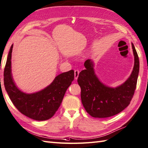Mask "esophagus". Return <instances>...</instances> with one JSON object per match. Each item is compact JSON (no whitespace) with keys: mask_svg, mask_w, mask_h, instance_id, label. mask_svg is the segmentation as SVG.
<instances>
[{"mask_svg":"<svg viewBox=\"0 0 148 148\" xmlns=\"http://www.w3.org/2000/svg\"><path fill=\"white\" fill-rule=\"evenodd\" d=\"M79 70H75L74 71V77L75 79H77L79 77Z\"/></svg>","mask_w":148,"mask_h":148,"instance_id":"34e87169","label":"esophagus"}]
</instances>
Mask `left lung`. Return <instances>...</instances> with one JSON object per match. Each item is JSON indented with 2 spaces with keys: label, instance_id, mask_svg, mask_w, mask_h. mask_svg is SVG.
<instances>
[{
  "label": "left lung",
  "instance_id": "8db88e82",
  "mask_svg": "<svg viewBox=\"0 0 148 148\" xmlns=\"http://www.w3.org/2000/svg\"><path fill=\"white\" fill-rule=\"evenodd\" d=\"M134 65L131 74L123 84L112 88L101 82L94 70L91 59L84 62L85 69L79 74L77 82L81 89V98L86 111L92 117L106 118L123 110L134 94L139 71L138 55L132 43Z\"/></svg>",
  "mask_w": 148,
  "mask_h": 148
}]
</instances>
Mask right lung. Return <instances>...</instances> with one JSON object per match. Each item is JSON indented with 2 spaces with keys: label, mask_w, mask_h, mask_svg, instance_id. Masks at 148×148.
Here are the masks:
<instances>
[{
  "label": "right lung",
  "mask_w": 148,
  "mask_h": 148,
  "mask_svg": "<svg viewBox=\"0 0 148 148\" xmlns=\"http://www.w3.org/2000/svg\"><path fill=\"white\" fill-rule=\"evenodd\" d=\"M13 45L7 58L4 72L5 89L16 108L36 121H47L54 115L62 101L64 95L74 79V71L71 70L56 77L45 88L33 93H26L17 87L11 72Z\"/></svg>",
  "instance_id": "1"
}]
</instances>
